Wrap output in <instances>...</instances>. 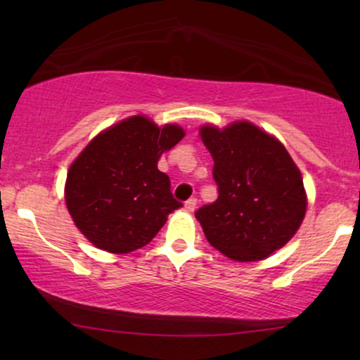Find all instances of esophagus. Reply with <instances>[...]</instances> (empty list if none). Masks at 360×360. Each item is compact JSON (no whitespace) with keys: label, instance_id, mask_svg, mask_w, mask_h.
I'll return each instance as SVG.
<instances>
[{"label":"esophagus","instance_id":"34e87169","mask_svg":"<svg viewBox=\"0 0 360 360\" xmlns=\"http://www.w3.org/2000/svg\"><path fill=\"white\" fill-rule=\"evenodd\" d=\"M196 203H198L196 198H189V200L184 203V208L188 210V212H194V210H196Z\"/></svg>","mask_w":360,"mask_h":360}]
</instances>
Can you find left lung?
<instances>
[{
    "label": "left lung",
    "mask_w": 360,
    "mask_h": 360,
    "mask_svg": "<svg viewBox=\"0 0 360 360\" xmlns=\"http://www.w3.org/2000/svg\"><path fill=\"white\" fill-rule=\"evenodd\" d=\"M218 198L196 212L217 250L238 262L266 259L298 232L307 193L298 166L278 139L250 122L205 125Z\"/></svg>",
    "instance_id": "obj_1"
}]
</instances>
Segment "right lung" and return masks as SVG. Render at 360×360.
<instances>
[{"label": "right lung", "mask_w": 360, "mask_h": 360, "mask_svg": "<svg viewBox=\"0 0 360 360\" xmlns=\"http://www.w3.org/2000/svg\"><path fill=\"white\" fill-rule=\"evenodd\" d=\"M184 137L179 125L159 128L142 115L98 134L68 171L65 205L81 233L98 249L128 254L147 245L167 214L181 208L160 155Z\"/></svg>", "instance_id": "obj_1"}]
</instances>
